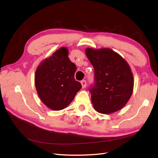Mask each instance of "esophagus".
<instances>
[{
  "mask_svg": "<svg viewBox=\"0 0 158 158\" xmlns=\"http://www.w3.org/2000/svg\"><path fill=\"white\" fill-rule=\"evenodd\" d=\"M81 85H82V88H85V87H86V85H87V82H86L85 80H82V81H81Z\"/></svg>",
  "mask_w": 158,
  "mask_h": 158,
  "instance_id": "obj_1",
  "label": "esophagus"
}]
</instances>
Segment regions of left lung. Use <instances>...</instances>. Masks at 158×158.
Returning a JSON list of instances; mask_svg holds the SVG:
<instances>
[{"instance_id":"left-lung-1","label":"left lung","mask_w":158,"mask_h":158,"mask_svg":"<svg viewBox=\"0 0 158 158\" xmlns=\"http://www.w3.org/2000/svg\"><path fill=\"white\" fill-rule=\"evenodd\" d=\"M85 53L94 69L95 83L89 92L95 110L110 114L122 109L134 88L133 75L126 60L109 48H86Z\"/></svg>"}]
</instances>
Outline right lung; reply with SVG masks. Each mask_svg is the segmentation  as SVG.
Here are the masks:
<instances>
[{
	"label": "right lung",
	"mask_w": 158,
	"mask_h": 158,
	"mask_svg": "<svg viewBox=\"0 0 158 158\" xmlns=\"http://www.w3.org/2000/svg\"><path fill=\"white\" fill-rule=\"evenodd\" d=\"M65 47L40 63L36 70L35 83L42 102L50 109H65L73 100L81 84L75 81L77 67L68 57Z\"/></svg>",
	"instance_id": "right-lung-1"
}]
</instances>
